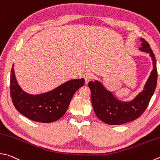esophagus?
Listing matches in <instances>:
<instances>
[{
  "instance_id": "34e87169",
  "label": "esophagus",
  "mask_w": 160,
  "mask_h": 160,
  "mask_svg": "<svg viewBox=\"0 0 160 160\" xmlns=\"http://www.w3.org/2000/svg\"><path fill=\"white\" fill-rule=\"evenodd\" d=\"M84 78H85V83H88L89 81L92 79L93 75L91 73V72H87L84 74Z\"/></svg>"
}]
</instances>
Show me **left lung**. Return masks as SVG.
<instances>
[{"label": "left lung", "mask_w": 160, "mask_h": 160, "mask_svg": "<svg viewBox=\"0 0 160 160\" xmlns=\"http://www.w3.org/2000/svg\"><path fill=\"white\" fill-rule=\"evenodd\" d=\"M139 50L149 54L152 61L153 69L143 90L133 100L122 101L118 99L111 92L106 89L99 81H90L88 86L92 93V103L97 118L110 125H120L133 121L143 114L148 106L157 86L158 71L155 54L150 45L143 38Z\"/></svg>", "instance_id": "left-lung-1"}]
</instances>
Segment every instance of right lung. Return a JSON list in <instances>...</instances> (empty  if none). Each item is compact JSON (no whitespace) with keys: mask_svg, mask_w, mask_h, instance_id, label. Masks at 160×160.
<instances>
[{"mask_svg":"<svg viewBox=\"0 0 160 160\" xmlns=\"http://www.w3.org/2000/svg\"><path fill=\"white\" fill-rule=\"evenodd\" d=\"M84 84V78L71 80L48 92L30 94L18 85L13 64L10 73V96L14 107L22 115L33 121L50 123L65 114L72 96Z\"/></svg>","mask_w":160,"mask_h":160,"instance_id":"obj_1","label":"right lung"}]
</instances>
